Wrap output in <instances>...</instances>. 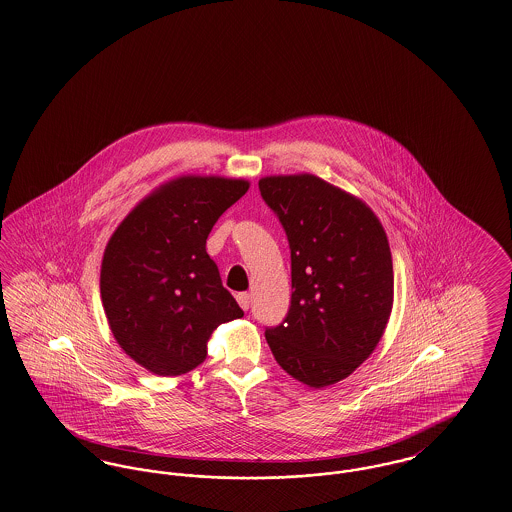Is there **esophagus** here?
Masks as SVG:
<instances>
[{"label": "esophagus", "mask_w": 512, "mask_h": 512, "mask_svg": "<svg viewBox=\"0 0 512 512\" xmlns=\"http://www.w3.org/2000/svg\"><path fill=\"white\" fill-rule=\"evenodd\" d=\"M237 303L243 310H249L250 307V293L243 292L237 293Z\"/></svg>", "instance_id": "1"}]
</instances>
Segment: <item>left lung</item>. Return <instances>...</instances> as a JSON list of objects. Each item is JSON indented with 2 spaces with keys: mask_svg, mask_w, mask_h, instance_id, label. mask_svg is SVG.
Instances as JSON below:
<instances>
[{
  "mask_svg": "<svg viewBox=\"0 0 512 512\" xmlns=\"http://www.w3.org/2000/svg\"><path fill=\"white\" fill-rule=\"evenodd\" d=\"M258 187L292 250V305L265 338L292 378L322 389L363 365L387 327L395 293L387 234L363 200L322 177H262Z\"/></svg>",
  "mask_w": 512,
  "mask_h": 512,
  "instance_id": "8db88e82",
  "label": "left lung"
}]
</instances>
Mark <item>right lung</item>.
<instances>
[{"instance_id":"1","label":"right lung","mask_w":512,"mask_h":512,"mask_svg":"<svg viewBox=\"0 0 512 512\" xmlns=\"http://www.w3.org/2000/svg\"><path fill=\"white\" fill-rule=\"evenodd\" d=\"M249 185L176 177L136 205L110 237L101 265L104 314L121 350L149 372L181 376L202 365L211 333L243 316L205 241Z\"/></svg>"}]
</instances>
